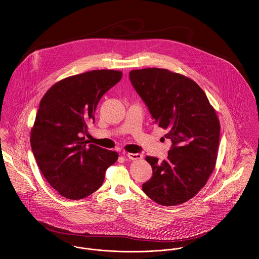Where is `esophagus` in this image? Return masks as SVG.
<instances>
[{"mask_svg":"<svg viewBox=\"0 0 259 259\" xmlns=\"http://www.w3.org/2000/svg\"><path fill=\"white\" fill-rule=\"evenodd\" d=\"M127 157H128V159H132V160H139V159H142V158H143V155L129 153V154H127Z\"/></svg>","mask_w":259,"mask_h":259,"instance_id":"esophagus-1","label":"esophagus"}]
</instances>
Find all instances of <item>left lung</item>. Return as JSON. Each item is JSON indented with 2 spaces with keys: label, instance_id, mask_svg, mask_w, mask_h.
<instances>
[{
  "label": "left lung",
  "instance_id": "left-lung-1",
  "mask_svg": "<svg viewBox=\"0 0 259 259\" xmlns=\"http://www.w3.org/2000/svg\"><path fill=\"white\" fill-rule=\"evenodd\" d=\"M130 80L148 106L154 124L167 133L172 147L167 159L154 157L153 177L143 191L163 206L193 198L212 175L218 157L220 122L214 107L191 79L160 68L132 70Z\"/></svg>",
  "mask_w": 259,
  "mask_h": 259
}]
</instances>
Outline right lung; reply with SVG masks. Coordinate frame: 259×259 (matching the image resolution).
I'll use <instances>...</instances> for the list:
<instances>
[{
	"mask_svg": "<svg viewBox=\"0 0 259 259\" xmlns=\"http://www.w3.org/2000/svg\"><path fill=\"white\" fill-rule=\"evenodd\" d=\"M122 78L115 70H94L54 83L43 96L30 132V145L47 182L68 199L97 191L118 154L82 136L95 121L101 97Z\"/></svg>",
	"mask_w": 259,
	"mask_h": 259,
	"instance_id": "add662e5",
	"label": "right lung"
}]
</instances>
